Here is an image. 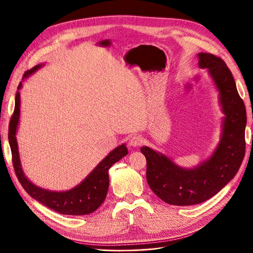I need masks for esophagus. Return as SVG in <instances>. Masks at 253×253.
Here are the masks:
<instances>
[{"instance_id":"esophagus-1","label":"esophagus","mask_w":253,"mask_h":253,"mask_svg":"<svg viewBox=\"0 0 253 253\" xmlns=\"http://www.w3.org/2000/svg\"><path fill=\"white\" fill-rule=\"evenodd\" d=\"M142 141H144V138H142L138 134H135V135H133L132 137L130 138L129 144L132 146V147H138V146H140L142 144Z\"/></svg>"}]
</instances>
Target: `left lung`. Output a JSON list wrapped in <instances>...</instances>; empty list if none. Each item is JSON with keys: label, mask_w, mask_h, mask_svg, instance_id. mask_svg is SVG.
Instances as JSON below:
<instances>
[{"label": "left lung", "mask_w": 253, "mask_h": 253, "mask_svg": "<svg viewBox=\"0 0 253 253\" xmlns=\"http://www.w3.org/2000/svg\"><path fill=\"white\" fill-rule=\"evenodd\" d=\"M201 68L209 69L220 95L223 132L219 146L208 161L184 169L148 147L140 149L147 159V181L162 201L174 206H191L211 199L232 180L245 156L246 109L234 76L225 62L215 54L199 53Z\"/></svg>", "instance_id": "obj_1"}]
</instances>
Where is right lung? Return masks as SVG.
I'll use <instances>...</instances> for the list:
<instances>
[{
	"mask_svg": "<svg viewBox=\"0 0 253 253\" xmlns=\"http://www.w3.org/2000/svg\"><path fill=\"white\" fill-rule=\"evenodd\" d=\"M39 67L40 66L37 65L31 70L26 71L24 74V80L28 75L36 71ZM20 87L21 83H19L18 84V89H20ZM19 104L20 98L19 92L17 91L15 96L14 112L13 115L11 116L9 122L8 139L11 148V153H12V164L14 171L19 183L23 186V188L33 199H35L42 205L46 206L47 208L60 214L80 216L90 214L96 211L104 202L107 194L109 185L108 170L113 167V164L127 155L128 150L126 146H119L109 153L80 185H78L71 190L65 192H54L39 188L26 178L20 166L18 148L15 137L20 113Z\"/></svg>",
	"mask_w": 253,
	"mask_h": 253,
	"instance_id": "right-lung-1",
	"label": "right lung"
}]
</instances>
